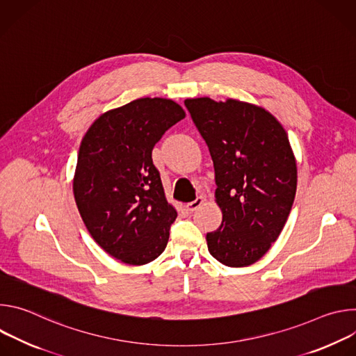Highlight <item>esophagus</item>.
I'll return each mask as SVG.
<instances>
[{"label": "esophagus", "mask_w": 356, "mask_h": 356, "mask_svg": "<svg viewBox=\"0 0 356 356\" xmlns=\"http://www.w3.org/2000/svg\"><path fill=\"white\" fill-rule=\"evenodd\" d=\"M202 201H204V200H202V197L200 195V197H197L194 201H191V202H188V204L186 206V209H187V211L188 213H193V211H195L201 204H202Z\"/></svg>", "instance_id": "34e87169"}]
</instances>
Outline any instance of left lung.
Wrapping results in <instances>:
<instances>
[{"label": "left lung", "instance_id": "8db88e82", "mask_svg": "<svg viewBox=\"0 0 356 356\" xmlns=\"http://www.w3.org/2000/svg\"><path fill=\"white\" fill-rule=\"evenodd\" d=\"M216 170L218 229L207 234L211 257L225 266L255 264L279 238L290 214L297 168L289 138L261 107L227 99L184 101Z\"/></svg>", "mask_w": 356, "mask_h": 356}]
</instances>
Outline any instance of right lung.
Instances as JSON below:
<instances>
[{"instance_id":"add662e5","label":"right lung","mask_w":356,"mask_h":356,"mask_svg":"<svg viewBox=\"0 0 356 356\" xmlns=\"http://www.w3.org/2000/svg\"><path fill=\"white\" fill-rule=\"evenodd\" d=\"M186 117L166 98H138L101 115L84 135L73 191L92 239L128 265L165 250L177 217L165 197L152 149Z\"/></svg>"}]
</instances>
